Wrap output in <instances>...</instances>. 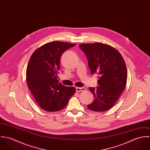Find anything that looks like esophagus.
Segmentation results:
<instances>
[{
  "mask_svg": "<svg viewBox=\"0 0 150 150\" xmlns=\"http://www.w3.org/2000/svg\"><path fill=\"white\" fill-rule=\"evenodd\" d=\"M77 92H81V91H86V88L84 87H77L76 88Z\"/></svg>",
  "mask_w": 150,
  "mask_h": 150,
  "instance_id": "34e87169",
  "label": "esophagus"
}]
</instances>
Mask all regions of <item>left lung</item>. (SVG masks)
<instances>
[{"mask_svg": "<svg viewBox=\"0 0 150 150\" xmlns=\"http://www.w3.org/2000/svg\"><path fill=\"white\" fill-rule=\"evenodd\" d=\"M79 47L85 53L91 74H98L96 88L89 89L94 96L88 108L105 111L112 107L125 90L127 69L121 54L112 47L101 43L82 44Z\"/></svg>", "mask_w": 150, "mask_h": 150, "instance_id": "left-lung-1", "label": "left lung"}]
</instances>
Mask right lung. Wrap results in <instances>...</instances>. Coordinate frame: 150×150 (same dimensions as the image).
<instances>
[{
  "mask_svg": "<svg viewBox=\"0 0 150 150\" xmlns=\"http://www.w3.org/2000/svg\"><path fill=\"white\" fill-rule=\"evenodd\" d=\"M76 45L62 42L46 43L30 58L26 73L27 85L39 106L46 111L62 110L76 92L75 88L64 86L57 79L62 54Z\"/></svg>",
  "mask_w": 150,
  "mask_h": 150,
  "instance_id": "obj_1",
  "label": "right lung"
}]
</instances>
